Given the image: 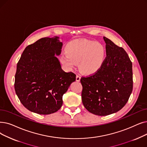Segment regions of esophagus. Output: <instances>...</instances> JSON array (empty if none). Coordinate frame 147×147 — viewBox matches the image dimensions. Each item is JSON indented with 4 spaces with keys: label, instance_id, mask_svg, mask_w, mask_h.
<instances>
[{
    "label": "esophagus",
    "instance_id": "obj_1",
    "mask_svg": "<svg viewBox=\"0 0 147 147\" xmlns=\"http://www.w3.org/2000/svg\"><path fill=\"white\" fill-rule=\"evenodd\" d=\"M76 81H77V82H79L80 80V76L79 75L76 76Z\"/></svg>",
    "mask_w": 147,
    "mask_h": 147
}]
</instances>
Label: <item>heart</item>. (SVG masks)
Returning <instances> with one entry per match:
<instances>
[{"instance_id": "b5f03b06", "label": "heart", "mask_w": 147, "mask_h": 147, "mask_svg": "<svg viewBox=\"0 0 147 147\" xmlns=\"http://www.w3.org/2000/svg\"><path fill=\"white\" fill-rule=\"evenodd\" d=\"M67 55L61 57V62L73 69L76 63L82 73L91 75L97 73L104 64L106 49L103 44L86 39L74 40L66 46Z\"/></svg>"}]
</instances>
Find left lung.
I'll list each match as a JSON object with an SVG mask.
<instances>
[{"mask_svg":"<svg viewBox=\"0 0 147 147\" xmlns=\"http://www.w3.org/2000/svg\"><path fill=\"white\" fill-rule=\"evenodd\" d=\"M106 58L94 74L82 78V100L94 115L106 116L117 112L125 105L133 90L132 63L123 48L103 37Z\"/></svg>","mask_w":147,"mask_h":147,"instance_id":"8db88e82","label":"left lung"}]
</instances>
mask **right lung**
I'll return each mask as SVG.
<instances>
[{"label":"right lung","instance_id":"right-lung-1","mask_svg":"<svg viewBox=\"0 0 147 147\" xmlns=\"http://www.w3.org/2000/svg\"><path fill=\"white\" fill-rule=\"evenodd\" d=\"M58 36L45 37L25 48L17 63L15 76L16 93L29 111L40 115L58 111L62 96L76 74L61 68L56 56L61 52Z\"/></svg>","mask_w":147,"mask_h":147}]
</instances>
